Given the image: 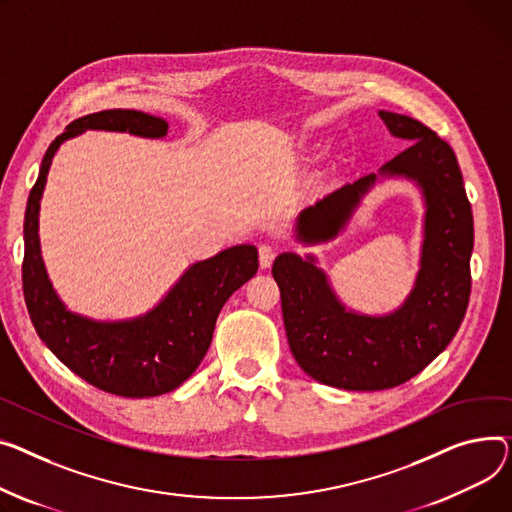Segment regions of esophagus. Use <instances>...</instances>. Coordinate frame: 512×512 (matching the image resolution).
<instances>
[{
  "label": "esophagus",
  "instance_id": "34e87169",
  "mask_svg": "<svg viewBox=\"0 0 512 512\" xmlns=\"http://www.w3.org/2000/svg\"><path fill=\"white\" fill-rule=\"evenodd\" d=\"M274 257H276V249L271 245H261L259 247V265L261 269H267L271 263H274Z\"/></svg>",
  "mask_w": 512,
  "mask_h": 512
}]
</instances>
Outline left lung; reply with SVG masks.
I'll list each match as a JSON object with an SVG mask.
<instances>
[{"mask_svg": "<svg viewBox=\"0 0 512 512\" xmlns=\"http://www.w3.org/2000/svg\"><path fill=\"white\" fill-rule=\"evenodd\" d=\"M410 148L377 173L346 183L294 220V238L313 247L344 232L362 199L387 179L410 181L422 197V245L414 286L389 313L368 315L337 296L313 253H280L271 267L288 344L315 381L346 391H383L422 372L455 337L469 302L473 216L455 152L420 121L379 111Z\"/></svg>", "mask_w": 512, "mask_h": 512, "instance_id": "1", "label": "left lung"}]
</instances>
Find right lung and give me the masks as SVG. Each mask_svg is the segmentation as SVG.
<instances>
[{"mask_svg": "<svg viewBox=\"0 0 512 512\" xmlns=\"http://www.w3.org/2000/svg\"><path fill=\"white\" fill-rule=\"evenodd\" d=\"M88 129L166 138L160 117L111 109L80 117L47 148L24 214L22 288L28 315L47 348L86 383L121 397H156L181 387L206 356L224 302L259 269L253 245H234L191 263L150 311L102 321L72 311L53 288L41 255L39 214L59 148Z\"/></svg>", "mask_w": 512, "mask_h": 512, "instance_id": "add662e5", "label": "right lung"}]
</instances>
